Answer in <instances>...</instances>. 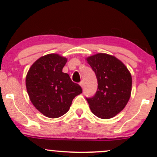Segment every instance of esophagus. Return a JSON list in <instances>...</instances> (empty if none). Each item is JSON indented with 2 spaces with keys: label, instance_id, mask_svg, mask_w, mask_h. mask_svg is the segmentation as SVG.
Segmentation results:
<instances>
[{
  "label": "esophagus",
  "instance_id": "1",
  "mask_svg": "<svg viewBox=\"0 0 157 157\" xmlns=\"http://www.w3.org/2000/svg\"><path fill=\"white\" fill-rule=\"evenodd\" d=\"M80 85L81 87L83 88V86H84V82H83V81H81V82H80Z\"/></svg>",
  "mask_w": 157,
  "mask_h": 157
}]
</instances>
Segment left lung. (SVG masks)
Instances as JSON below:
<instances>
[{"instance_id": "left-lung-1", "label": "left lung", "mask_w": 157, "mask_h": 157, "mask_svg": "<svg viewBox=\"0 0 157 157\" xmlns=\"http://www.w3.org/2000/svg\"><path fill=\"white\" fill-rule=\"evenodd\" d=\"M86 60L98 82L94 96L86 97L91 112L99 118H112L123 110L130 99L131 73L121 61L108 54H96Z\"/></svg>"}]
</instances>
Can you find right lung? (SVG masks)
Here are the masks:
<instances>
[{"mask_svg":"<svg viewBox=\"0 0 157 157\" xmlns=\"http://www.w3.org/2000/svg\"><path fill=\"white\" fill-rule=\"evenodd\" d=\"M67 62L57 54L40 57L32 64L26 77V90L34 106L44 116L57 118L69 110L73 99L82 89L63 72Z\"/></svg>","mask_w":157,"mask_h":157,"instance_id":"right-lung-1","label":"right lung"}]
</instances>
